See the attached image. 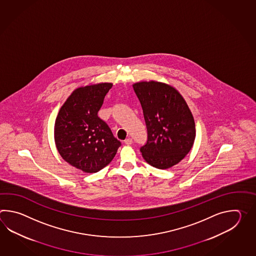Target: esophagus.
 <instances>
[{
  "label": "esophagus",
  "instance_id": "obj_1",
  "mask_svg": "<svg viewBox=\"0 0 256 256\" xmlns=\"http://www.w3.org/2000/svg\"><path fill=\"white\" fill-rule=\"evenodd\" d=\"M132 140L130 138H127V139L124 140V144H127V146H130V144H132Z\"/></svg>",
  "mask_w": 256,
  "mask_h": 256
}]
</instances>
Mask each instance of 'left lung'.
Segmentation results:
<instances>
[{
    "label": "left lung",
    "instance_id": "8db88e82",
    "mask_svg": "<svg viewBox=\"0 0 256 256\" xmlns=\"http://www.w3.org/2000/svg\"><path fill=\"white\" fill-rule=\"evenodd\" d=\"M141 102L147 128L142 156L154 168L166 169L180 163L190 151L196 129L190 110L174 88L162 82L132 85Z\"/></svg>",
    "mask_w": 256,
    "mask_h": 256
}]
</instances>
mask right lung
Listing matches in <instances>:
<instances>
[{"label": "right lung", "mask_w": 256, "mask_h": 256, "mask_svg": "<svg viewBox=\"0 0 256 256\" xmlns=\"http://www.w3.org/2000/svg\"><path fill=\"white\" fill-rule=\"evenodd\" d=\"M112 83L80 87L60 108L54 142L60 156L72 166L96 173L109 164L120 146L108 124L98 117Z\"/></svg>", "instance_id": "obj_1"}]
</instances>
